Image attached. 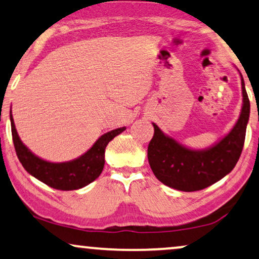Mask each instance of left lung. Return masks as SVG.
<instances>
[{"instance_id":"8db88e82","label":"left lung","mask_w":259,"mask_h":259,"mask_svg":"<svg viewBox=\"0 0 259 259\" xmlns=\"http://www.w3.org/2000/svg\"><path fill=\"white\" fill-rule=\"evenodd\" d=\"M243 107L235 127L224 139L205 151H193L166 137L153 123L154 136L148 144V162L154 176L172 189L193 192L212 185L230 173L242 154L250 100L242 77Z\"/></svg>"}]
</instances>
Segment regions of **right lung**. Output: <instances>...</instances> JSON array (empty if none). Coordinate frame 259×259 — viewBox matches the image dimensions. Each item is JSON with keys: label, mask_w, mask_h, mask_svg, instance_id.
<instances>
[{"label": "right lung", "mask_w": 259, "mask_h": 259, "mask_svg": "<svg viewBox=\"0 0 259 259\" xmlns=\"http://www.w3.org/2000/svg\"><path fill=\"white\" fill-rule=\"evenodd\" d=\"M13 143L17 158L24 169L31 176L53 189L61 191L77 190L88 185L100 176L105 165V148L113 138L126 128L113 130L97 140L90 151L75 160L68 162H49L31 153L20 140L10 111Z\"/></svg>", "instance_id": "1"}]
</instances>
